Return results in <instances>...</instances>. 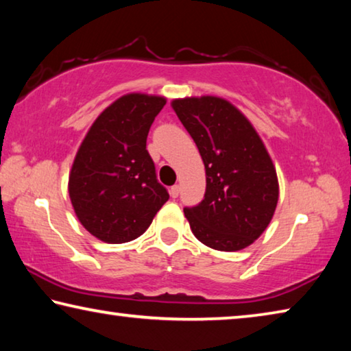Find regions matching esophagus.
Segmentation results:
<instances>
[{"mask_svg": "<svg viewBox=\"0 0 351 351\" xmlns=\"http://www.w3.org/2000/svg\"><path fill=\"white\" fill-rule=\"evenodd\" d=\"M178 195H180V186H171L170 187V197L176 198Z\"/></svg>", "mask_w": 351, "mask_h": 351, "instance_id": "34e87169", "label": "esophagus"}]
</instances>
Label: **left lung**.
<instances>
[{
    "mask_svg": "<svg viewBox=\"0 0 351 351\" xmlns=\"http://www.w3.org/2000/svg\"><path fill=\"white\" fill-rule=\"evenodd\" d=\"M171 108L206 169L204 199L184 207L193 235L217 251H240L265 232L278 201L276 167L247 117L215 96L175 99Z\"/></svg>",
    "mask_w": 351,
    "mask_h": 351,
    "instance_id": "1",
    "label": "left lung"
}]
</instances>
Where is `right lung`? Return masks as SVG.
<instances>
[{
  "instance_id": "obj_1",
  "label": "right lung",
  "mask_w": 351,
  "mask_h": 351,
  "mask_svg": "<svg viewBox=\"0 0 351 351\" xmlns=\"http://www.w3.org/2000/svg\"><path fill=\"white\" fill-rule=\"evenodd\" d=\"M165 97L132 93L105 108L88 130L69 173L79 221L105 243L138 239L169 199L156 180L147 136Z\"/></svg>"
}]
</instances>
